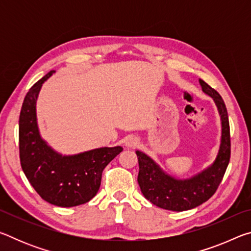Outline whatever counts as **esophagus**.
<instances>
[{
    "instance_id": "esophagus-1",
    "label": "esophagus",
    "mask_w": 251,
    "mask_h": 251,
    "mask_svg": "<svg viewBox=\"0 0 251 251\" xmlns=\"http://www.w3.org/2000/svg\"><path fill=\"white\" fill-rule=\"evenodd\" d=\"M138 143H139L138 138L134 137V136H129V137L126 139L125 146H126L127 148H135L136 146L138 145Z\"/></svg>"
}]
</instances>
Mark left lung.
Listing matches in <instances>:
<instances>
[{
	"label": "left lung",
	"instance_id": "left-lung-1",
	"mask_svg": "<svg viewBox=\"0 0 251 251\" xmlns=\"http://www.w3.org/2000/svg\"><path fill=\"white\" fill-rule=\"evenodd\" d=\"M201 90L217 106L222 121V139L218 154L210 166L197 175L178 179L168 175L150 156L136 151L138 158V185L146 199L157 207L172 211H184L201 205L216 193L230 159V129L226 105L217 91L199 79Z\"/></svg>",
	"mask_w": 251,
	"mask_h": 251
}]
</instances>
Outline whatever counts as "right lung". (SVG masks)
I'll list each match as a JSON object with an SVG mask.
<instances>
[{
    "mask_svg": "<svg viewBox=\"0 0 251 251\" xmlns=\"http://www.w3.org/2000/svg\"><path fill=\"white\" fill-rule=\"evenodd\" d=\"M50 71L29 88L19 121L20 159L25 176L36 193L52 205L74 207L90 201L99 192L104 168L123 147H100L75 155H62L41 137L36 100Z\"/></svg>",
    "mask_w": 251,
    "mask_h": 251,
    "instance_id": "add662e5",
    "label": "right lung"
}]
</instances>
